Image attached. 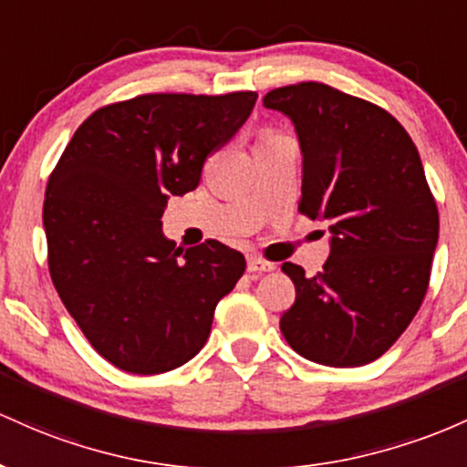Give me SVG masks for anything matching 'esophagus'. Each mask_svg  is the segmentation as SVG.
Segmentation results:
<instances>
[{
    "mask_svg": "<svg viewBox=\"0 0 467 467\" xmlns=\"http://www.w3.org/2000/svg\"><path fill=\"white\" fill-rule=\"evenodd\" d=\"M275 265H271V262L262 260V258H249L247 262V271L249 274H266V271H274Z\"/></svg>",
    "mask_w": 467,
    "mask_h": 467,
    "instance_id": "1",
    "label": "esophagus"
}]
</instances>
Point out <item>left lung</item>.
<instances>
[{
    "label": "left lung",
    "instance_id": "obj_1",
    "mask_svg": "<svg viewBox=\"0 0 467 467\" xmlns=\"http://www.w3.org/2000/svg\"><path fill=\"white\" fill-rule=\"evenodd\" d=\"M262 103L291 119L302 150L300 212L331 232L322 274L282 265L296 302L280 331L316 364L364 366L400 339L431 282L439 212L419 151L386 109L324 83L275 88Z\"/></svg>",
    "mask_w": 467,
    "mask_h": 467
}]
</instances>
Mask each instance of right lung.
<instances>
[{
	"instance_id": "add662e5",
	"label": "right lung",
	"mask_w": 467,
	"mask_h": 467,
	"mask_svg": "<svg viewBox=\"0 0 467 467\" xmlns=\"http://www.w3.org/2000/svg\"><path fill=\"white\" fill-rule=\"evenodd\" d=\"M255 92L143 94L90 114L44 202L52 285L101 358L159 375L205 347L216 304L244 274L218 240L176 247L170 196L196 190L205 159L243 128Z\"/></svg>"
}]
</instances>
